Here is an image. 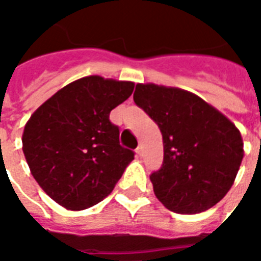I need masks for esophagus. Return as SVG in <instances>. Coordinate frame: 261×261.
I'll use <instances>...</instances> for the list:
<instances>
[{
	"label": "esophagus",
	"instance_id": "esophagus-1",
	"mask_svg": "<svg viewBox=\"0 0 261 261\" xmlns=\"http://www.w3.org/2000/svg\"><path fill=\"white\" fill-rule=\"evenodd\" d=\"M136 152L138 153V155H141V153H142V145H138V147H137Z\"/></svg>",
	"mask_w": 261,
	"mask_h": 261
}]
</instances>
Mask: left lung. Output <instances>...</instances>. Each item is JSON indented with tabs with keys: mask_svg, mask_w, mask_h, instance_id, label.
Listing matches in <instances>:
<instances>
[{
	"mask_svg": "<svg viewBox=\"0 0 261 261\" xmlns=\"http://www.w3.org/2000/svg\"><path fill=\"white\" fill-rule=\"evenodd\" d=\"M134 102L162 133L164 164L149 176L159 201L177 214L202 213L221 201L243 159L236 125L180 88L137 84Z\"/></svg>",
	"mask_w": 261,
	"mask_h": 261,
	"instance_id": "left-lung-1",
	"label": "left lung"
}]
</instances>
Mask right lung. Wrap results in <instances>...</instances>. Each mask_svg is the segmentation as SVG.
<instances>
[{"instance_id":"obj_1","label":"right lung","mask_w":261,"mask_h":261,"mask_svg":"<svg viewBox=\"0 0 261 261\" xmlns=\"http://www.w3.org/2000/svg\"><path fill=\"white\" fill-rule=\"evenodd\" d=\"M134 82L99 75L71 82L28 120L22 149L31 173L67 210H85L109 196L134 152L120 145L109 114L131 96Z\"/></svg>"}]
</instances>
